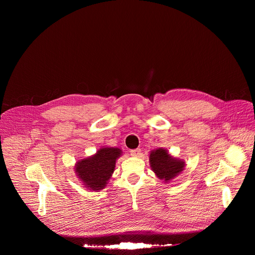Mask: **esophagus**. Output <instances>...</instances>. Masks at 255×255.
I'll use <instances>...</instances> for the list:
<instances>
[{
  "mask_svg": "<svg viewBox=\"0 0 255 255\" xmlns=\"http://www.w3.org/2000/svg\"><path fill=\"white\" fill-rule=\"evenodd\" d=\"M140 153H141V149L140 148H136V149H133V150L130 151V154L133 157H138L140 155Z\"/></svg>",
  "mask_w": 255,
  "mask_h": 255,
  "instance_id": "obj_1",
  "label": "esophagus"
}]
</instances>
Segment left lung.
<instances>
[{
    "label": "left lung",
    "instance_id": "1",
    "mask_svg": "<svg viewBox=\"0 0 255 255\" xmlns=\"http://www.w3.org/2000/svg\"><path fill=\"white\" fill-rule=\"evenodd\" d=\"M149 164L155 175L165 184L176 177L186 166L184 159L173 157L165 148L161 147L150 151Z\"/></svg>",
    "mask_w": 255,
    "mask_h": 255
}]
</instances>
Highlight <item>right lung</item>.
Returning <instances> with one entry per match:
<instances>
[{
    "instance_id": "obj_1",
    "label": "right lung",
    "mask_w": 255,
    "mask_h": 255,
    "mask_svg": "<svg viewBox=\"0 0 255 255\" xmlns=\"http://www.w3.org/2000/svg\"><path fill=\"white\" fill-rule=\"evenodd\" d=\"M123 154L118 147H101L92 156L80 159L75 165V172L85 189L100 192L107 186L116 165V160Z\"/></svg>"
}]
</instances>
